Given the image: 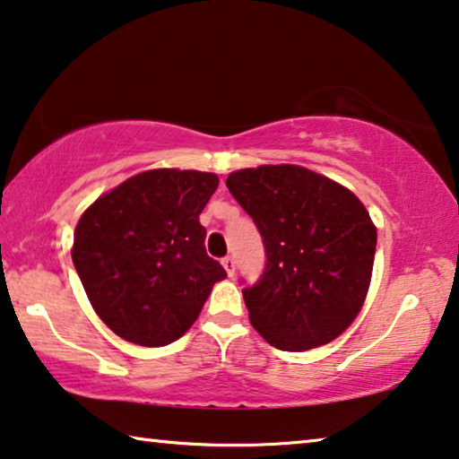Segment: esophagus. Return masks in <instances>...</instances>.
<instances>
[{
    "mask_svg": "<svg viewBox=\"0 0 459 459\" xmlns=\"http://www.w3.org/2000/svg\"><path fill=\"white\" fill-rule=\"evenodd\" d=\"M221 264H223L225 273H228L230 277H234V271H236V260L231 258V256H225V258L221 260Z\"/></svg>",
    "mask_w": 459,
    "mask_h": 459,
    "instance_id": "esophagus-1",
    "label": "esophagus"
}]
</instances>
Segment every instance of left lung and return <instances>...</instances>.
<instances>
[{"label": "left lung", "mask_w": 459, "mask_h": 459, "mask_svg": "<svg viewBox=\"0 0 459 459\" xmlns=\"http://www.w3.org/2000/svg\"><path fill=\"white\" fill-rule=\"evenodd\" d=\"M225 185L266 252L263 277L242 289L252 326L281 351L334 341L369 289L377 231L368 209L349 188L291 164L246 168Z\"/></svg>", "instance_id": "obj_1"}]
</instances>
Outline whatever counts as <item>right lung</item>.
Here are the masks:
<instances>
[{"mask_svg":"<svg viewBox=\"0 0 459 459\" xmlns=\"http://www.w3.org/2000/svg\"><path fill=\"white\" fill-rule=\"evenodd\" d=\"M220 178L211 172L147 170L83 211L72 258L100 320L141 347H164L199 318L228 277L207 256L201 211Z\"/></svg>","mask_w":459,"mask_h":459,"instance_id":"1","label":"right lung"}]
</instances>
